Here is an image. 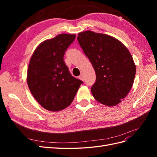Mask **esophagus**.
I'll use <instances>...</instances> for the list:
<instances>
[{
  "label": "esophagus",
  "mask_w": 157,
  "mask_h": 157,
  "mask_svg": "<svg viewBox=\"0 0 157 157\" xmlns=\"http://www.w3.org/2000/svg\"><path fill=\"white\" fill-rule=\"evenodd\" d=\"M78 78H79V79H80L81 80H84V76H83L82 74L80 75L79 76Z\"/></svg>",
  "instance_id": "obj_1"
}]
</instances>
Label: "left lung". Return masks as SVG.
<instances>
[{
	"mask_svg": "<svg viewBox=\"0 0 157 157\" xmlns=\"http://www.w3.org/2000/svg\"><path fill=\"white\" fill-rule=\"evenodd\" d=\"M77 40L96 72L94 98L105 105H117L134 84L136 69L130 52L115 38L91 31L79 33Z\"/></svg>",
	"mask_w": 157,
	"mask_h": 157,
	"instance_id": "1",
	"label": "left lung"
}]
</instances>
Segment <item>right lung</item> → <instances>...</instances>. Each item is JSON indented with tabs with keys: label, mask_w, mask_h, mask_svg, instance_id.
<instances>
[{
	"label": "right lung",
	"mask_w": 157,
	"mask_h": 157,
	"mask_svg": "<svg viewBox=\"0 0 157 157\" xmlns=\"http://www.w3.org/2000/svg\"><path fill=\"white\" fill-rule=\"evenodd\" d=\"M75 34H60L37 46L27 69V82L40 105L59 111L71 105L82 81L73 77L63 61L65 52L75 39Z\"/></svg>",
	"instance_id": "right-lung-1"
}]
</instances>
